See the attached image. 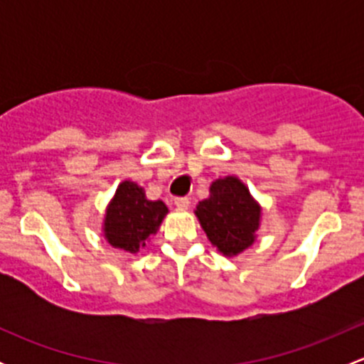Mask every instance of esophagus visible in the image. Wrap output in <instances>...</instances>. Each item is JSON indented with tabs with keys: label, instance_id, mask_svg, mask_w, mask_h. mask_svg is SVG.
Listing matches in <instances>:
<instances>
[{
	"label": "esophagus",
	"instance_id": "34e87169",
	"mask_svg": "<svg viewBox=\"0 0 364 364\" xmlns=\"http://www.w3.org/2000/svg\"><path fill=\"white\" fill-rule=\"evenodd\" d=\"M174 204L178 209H186L190 205V199L188 197H176Z\"/></svg>",
	"mask_w": 364,
	"mask_h": 364
}]
</instances>
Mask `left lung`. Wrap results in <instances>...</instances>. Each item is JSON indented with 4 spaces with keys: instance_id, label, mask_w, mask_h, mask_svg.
Here are the masks:
<instances>
[{
    "instance_id": "left-lung-1",
    "label": "left lung",
    "mask_w": 364,
    "mask_h": 364,
    "mask_svg": "<svg viewBox=\"0 0 364 364\" xmlns=\"http://www.w3.org/2000/svg\"><path fill=\"white\" fill-rule=\"evenodd\" d=\"M260 205L236 176L211 183L209 197L197 204L196 215L213 247L234 257L252 247L260 225Z\"/></svg>"
}]
</instances>
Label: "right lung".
Instances as JSON below:
<instances>
[{
  "label": "right lung",
  "mask_w": 364,
  "mask_h": 364,
  "mask_svg": "<svg viewBox=\"0 0 364 364\" xmlns=\"http://www.w3.org/2000/svg\"><path fill=\"white\" fill-rule=\"evenodd\" d=\"M167 213V205L161 200L146 199L144 188L137 183H119L105 211V240L114 248L137 253L156 234Z\"/></svg>",
  "instance_id": "1"
}]
</instances>
